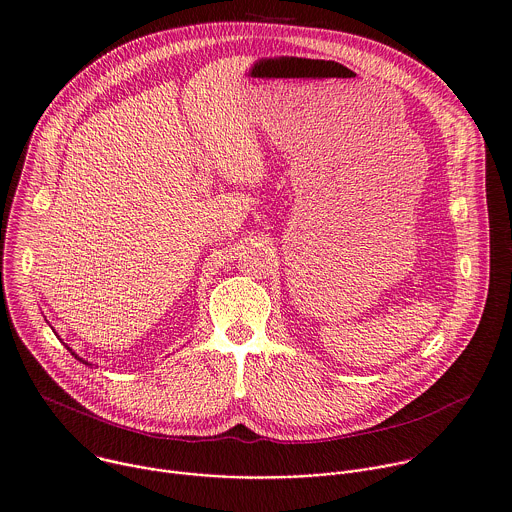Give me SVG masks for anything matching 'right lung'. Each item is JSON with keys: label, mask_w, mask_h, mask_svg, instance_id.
Returning <instances> with one entry per match:
<instances>
[{"label": "right lung", "mask_w": 512, "mask_h": 512, "mask_svg": "<svg viewBox=\"0 0 512 512\" xmlns=\"http://www.w3.org/2000/svg\"><path fill=\"white\" fill-rule=\"evenodd\" d=\"M68 350H70V348H68ZM72 356H74V354H72ZM78 360H80V362H84V360H82V358H78ZM84 364H88V362H84ZM88 366H90V364H88Z\"/></svg>", "instance_id": "right-lung-1"}]
</instances>
